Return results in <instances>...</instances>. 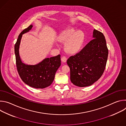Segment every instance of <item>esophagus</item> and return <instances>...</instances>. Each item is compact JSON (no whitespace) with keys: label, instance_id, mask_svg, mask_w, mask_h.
Segmentation results:
<instances>
[{"label":"esophagus","instance_id":"1","mask_svg":"<svg viewBox=\"0 0 126 126\" xmlns=\"http://www.w3.org/2000/svg\"><path fill=\"white\" fill-rule=\"evenodd\" d=\"M61 61L62 62H66V61H67V58L65 57V56H63L62 58H61Z\"/></svg>","mask_w":126,"mask_h":126}]
</instances>
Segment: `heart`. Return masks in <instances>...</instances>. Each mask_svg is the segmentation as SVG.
Here are the masks:
<instances>
[{
	"mask_svg": "<svg viewBox=\"0 0 126 126\" xmlns=\"http://www.w3.org/2000/svg\"><path fill=\"white\" fill-rule=\"evenodd\" d=\"M59 38L61 41L66 42L65 47L68 51L74 53L80 49L84 41V35L81 32H76L74 28H70L62 32Z\"/></svg>",
	"mask_w": 126,
	"mask_h": 126,
	"instance_id": "b5f03b06",
	"label": "heart"
}]
</instances>
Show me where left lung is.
Wrapping results in <instances>:
<instances>
[{
  "mask_svg": "<svg viewBox=\"0 0 126 126\" xmlns=\"http://www.w3.org/2000/svg\"><path fill=\"white\" fill-rule=\"evenodd\" d=\"M93 37V39L67 61L70 69V80L78 87L92 85L100 78L106 68L108 49L104 35L94 29Z\"/></svg>",
  "mask_w": 126,
  "mask_h": 126,
  "instance_id": "obj_1",
  "label": "left lung"
}]
</instances>
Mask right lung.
Masks as SVG:
<instances>
[{
  "mask_svg": "<svg viewBox=\"0 0 126 126\" xmlns=\"http://www.w3.org/2000/svg\"><path fill=\"white\" fill-rule=\"evenodd\" d=\"M30 25L19 35L14 46L16 65L22 80L27 85L36 89H43L50 86L54 79L57 69L61 65L60 55L46 58L38 64L28 65L23 63L19 54V48L22 34L31 29Z\"/></svg>",
  "mask_w": 126,
  "mask_h": 126,
  "instance_id": "add662e5",
  "label": "right lung"
}]
</instances>
